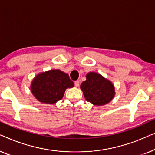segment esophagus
Masks as SVG:
<instances>
[{
	"instance_id": "1",
	"label": "esophagus",
	"mask_w": 155,
	"mask_h": 155,
	"mask_svg": "<svg viewBox=\"0 0 155 155\" xmlns=\"http://www.w3.org/2000/svg\"><path fill=\"white\" fill-rule=\"evenodd\" d=\"M74 83H75V87H78L80 85V82L78 81V80H76V81H75V82H74Z\"/></svg>"
}]
</instances>
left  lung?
Instances as JSON below:
<instances>
[{
	"label": "left lung",
	"instance_id": "1",
	"mask_svg": "<svg viewBox=\"0 0 155 155\" xmlns=\"http://www.w3.org/2000/svg\"><path fill=\"white\" fill-rule=\"evenodd\" d=\"M80 88L87 101L94 105L101 106L109 103L114 98L115 90L109 80L96 73H89Z\"/></svg>",
	"mask_w": 155,
	"mask_h": 155
}]
</instances>
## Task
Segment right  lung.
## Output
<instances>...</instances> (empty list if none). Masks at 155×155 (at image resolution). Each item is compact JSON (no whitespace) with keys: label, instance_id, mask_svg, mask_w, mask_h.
<instances>
[{"label":"right lung","instance_id":"obj_1","mask_svg":"<svg viewBox=\"0 0 155 155\" xmlns=\"http://www.w3.org/2000/svg\"><path fill=\"white\" fill-rule=\"evenodd\" d=\"M73 86L68 74L59 70H51L37 75L31 83V90L41 102L54 104L63 98L67 88Z\"/></svg>","mask_w":155,"mask_h":155}]
</instances>
